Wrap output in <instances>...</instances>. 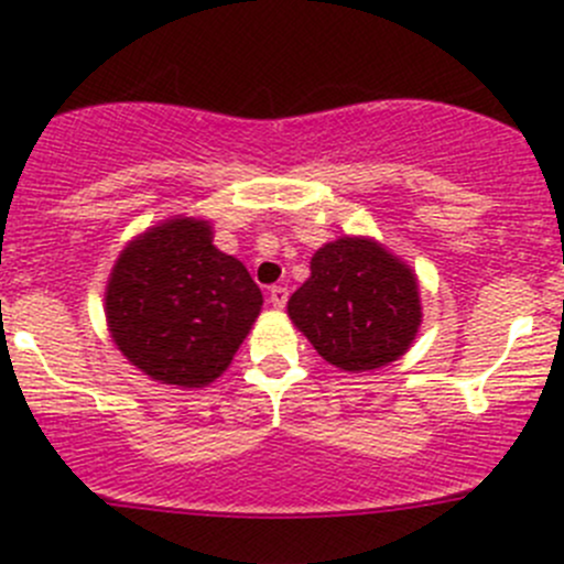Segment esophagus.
<instances>
[{"mask_svg": "<svg viewBox=\"0 0 564 564\" xmlns=\"http://www.w3.org/2000/svg\"><path fill=\"white\" fill-rule=\"evenodd\" d=\"M288 288H284V284H274V288L269 290V301H271V306H276V310H282L284 304H288Z\"/></svg>", "mask_w": 564, "mask_h": 564, "instance_id": "34e87169", "label": "esophagus"}]
</instances>
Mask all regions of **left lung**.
<instances>
[{
	"instance_id": "left-lung-1",
	"label": "left lung",
	"mask_w": 564,
	"mask_h": 564,
	"mask_svg": "<svg viewBox=\"0 0 564 564\" xmlns=\"http://www.w3.org/2000/svg\"><path fill=\"white\" fill-rule=\"evenodd\" d=\"M288 315L334 367H386L408 352L421 325L415 274L375 241L336 239L315 252Z\"/></svg>"
}]
</instances>
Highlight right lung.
I'll list each match as a JSON object with an SVG mask.
<instances>
[{
    "label": "right lung",
    "instance_id": "add662e5",
    "mask_svg": "<svg viewBox=\"0 0 564 564\" xmlns=\"http://www.w3.org/2000/svg\"><path fill=\"white\" fill-rule=\"evenodd\" d=\"M263 306L234 254L200 219H171L119 254L106 293L116 347L156 382L200 388L234 361Z\"/></svg>",
    "mask_w": 564,
    "mask_h": 564
}]
</instances>
